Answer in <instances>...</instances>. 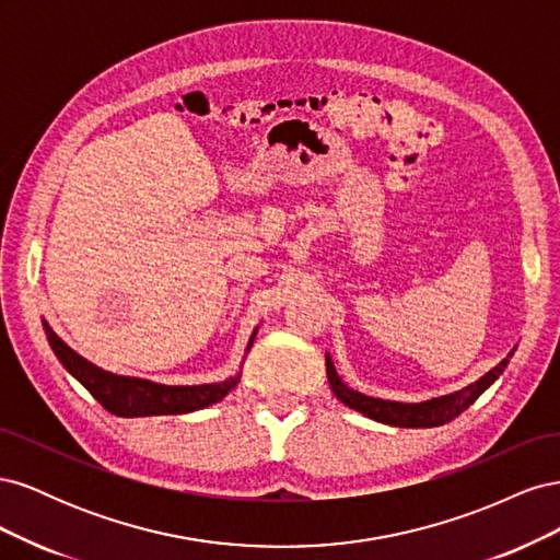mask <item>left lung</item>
Masks as SVG:
<instances>
[{"mask_svg":"<svg viewBox=\"0 0 560 560\" xmlns=\"http://www.w3.org/2000/svg\"><path fill=\"white\" fill-rule=\"evenodd\" d=\"M512 352L495 366L490 369L483 378H479L477 383H471L469 387L460 389V393L448 395V397H439V399H430L422 404H399V401H385V399H374L366 397L362 393H354L350 389L341 378H338L336 369L327 354V378L329 385L334 389V395L341 399L350 409L360 411L369 418H374L378 422H385V425H395V428H434V425H444V422L453 420L455 416H460L469 404H474L479 399V395L483 389L493 383L510 362Z\"/></svg>","mask_w":560,"mask_h":560,"instance_id":"8db88e82","label":"left lung"}]
</instances>
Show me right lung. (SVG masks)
<instances>
[{
  "instance_id": "1",
  "label": "right lung",
  "mask_w": 560,
  "mask_h": 560,
  "mask_svg": "<svg viewBox=\"0 0 560 560\" xmlns=\"http://www.w3.org/2000/svg\"><path fill=\"white\" fill-rule=\"evenodd\" d=\"M44 329L48 336V343L54 348L56 358L62 362V366L70 371V374L86 387L109 413L121 418L175 416L206 409V406L224 399L229 395V389H233L235 383H238V376L212 385H161L144 378L116 376L105 369L91 364L89 360H83L70 346H65L46 322Z\"/></svg>"
}]
</instances>
